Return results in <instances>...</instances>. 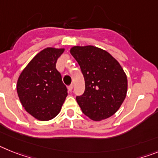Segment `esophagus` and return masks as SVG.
<instances>
[{
  "mask_svg": "<svg viewBox=\"0 0 158 158\" xmlns=\"http://www.w3.org/2000/svg\"><path fill=\"white\" fill-rule=\"evenodd\" d=\"M67 89H68V91H70V92H71L73 89V85L68 86V87H67Z\"/></svg>",
  "mask_w": 158,
  "mask_h": 158,
  "instance_id": "esophagus-1",
  "label": "esophagus"
}]
</instances>
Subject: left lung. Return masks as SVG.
Here are the masks:
<instances>
[{
	"instance_id": "8db88e82",
	"label": "left lung",
	"mask_w": 158,
	"mask_h": 158,
	"mask_svg": "<svg viewBox=\"0 0 158 158\" xmlns=\"http://www.w3.org/2000/svg\"><path fill=\"white\" fill-rule=\"evenodd\" d=\"M71 55L81 68L85 91L76 100L82 112L95 121L105 120L117 112L126 97L127 75L108 51L94 46H75Z\"/></svg>"
}]
</instances>
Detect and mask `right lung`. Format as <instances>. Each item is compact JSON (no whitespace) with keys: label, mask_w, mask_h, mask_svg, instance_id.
I'll return each instance as SVG.
<instances>
[{"label":"right lung","mask_w":158,"mask_h":158,"mask_svg":"<svg viewBox=\"0 0 158 158\" xmlns=\"http://www.w3.org/2000/svg\"><path fill=\"white\" fill-rule=\"evenodd\" d=\"M64 48L47 47L31 59L20 74L17 92L25 110L35 119L46 121L60 112L67 96V87L56 63Z\"/></svg>","instance_id":"add662e5"}]
</instances>
